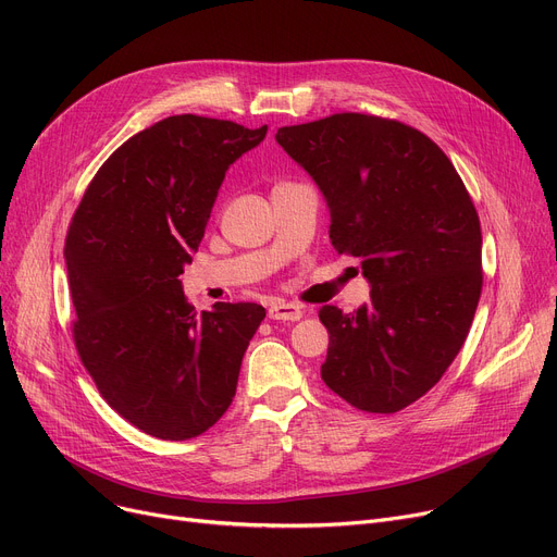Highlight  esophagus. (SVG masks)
<instances>
[{
    "label": "esophagus",
    "mask_w": 557,
    "mask_h": 557,
    "mask_svg": "<svg viewBox=\"0 0 557 557\" xmlns=\"http://www.w3.org/2000/svg\"><path fill=\"white\" fill-rule=\"evenodd\" d=\"M269 318L271 320H288V323H296V320L302 318V309L298 305H290V302H275L269 307Z\"/></svg>",
    "instance_id": "obj_1"
}]
</instances>
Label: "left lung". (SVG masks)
Masks as SVG:
<instances>
[{
    "mask_svg": "<svg viewBox=\"0 0 557 557\" xmlns=\"http://www.w3.org/2000/svg\"><path fill=\"white\" fill-rule=\"evenodd\" d=\"M327 198L330 239L372 290L352 313L325 305L320 376L349 406L397 413L426 395L470 334L483 286L481 223L441 146L413 126L338 112L275 135Z\"/></svg>",
    "mask_w": 557,
    "mask_h": 557,
    "instance_id": "1",
    "label": "left lung"
}]
</instances>
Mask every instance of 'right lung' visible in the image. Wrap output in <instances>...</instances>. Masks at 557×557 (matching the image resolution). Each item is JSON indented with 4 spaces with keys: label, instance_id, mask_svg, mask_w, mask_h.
<instances>
[{
    "label": "right lung",
    "instance_id": "obj_1",
    "mask_svg": "<svg viewBox=\"0 0 557 557\" xmlns=\"http://www.w3.org/2000/svg\"><path fill=\"white\" fill-rule=\"evenodd\" d=\"M267 131L166 116L101 164L72 216L65 261L78 357L114 411L160 441H189L221 420L267 315L255 302L198 313L178 280L227 166Z\"/></svg>",
    "mask_w": 557,
    "mask_h": 557
}]
</instances>
